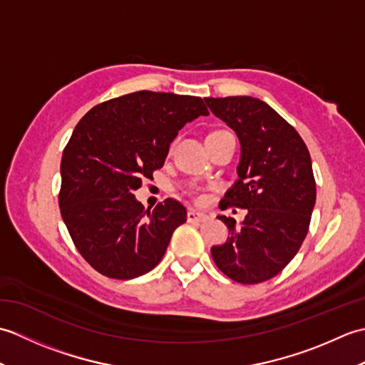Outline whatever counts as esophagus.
Masks as SVG:
<instances>
[{
  "label": "esophagus",
  "instance_id": "34e87169",
  "mask_svg": "<svg viewBox=\"0 0 365 365\" xmlns=\"http://www.w3.org/2000/svg\"><path fill=\"white\" fill-rule=\"evenodd\" d=\"M187 218L190 222H200V221H205L207 220V215L204 212H199V210H188Z\"/></svg>",
  "mask_w": 365,
  "mask_h": 365
}]
</instances>
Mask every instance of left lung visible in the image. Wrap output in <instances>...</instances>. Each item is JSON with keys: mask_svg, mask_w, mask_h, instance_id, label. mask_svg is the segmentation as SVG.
<instances>
[{"mask_svg": "<svg viewBox=\"0 0 365 365\" xmlns=\"http://www.w3.org/2000/svg\"><path fill=\"white\" fill-rule=\"evenodd\" d=\"M240 141L237 182L224 202L246 208L245 220L220 215L226 243L212 247L224 274L240 284L271 279L289 263L307 235L315 205L312 161L298 131L260 98H205Z\"/></svg>", "mask_w": 365, "mask_h": 365, "instance_id": "obj_1", "label": "left lung"}]
</instances>
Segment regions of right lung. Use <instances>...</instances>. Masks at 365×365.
<instances>
[{
	"label": "right lung",
	"mask_w": 365,
	"mask_h": 365,
	"mask_svg": "<svg viewBox=\"0 0 365 365\" xmlns=\"http://www.w3.org/2000/svg\"><path fill=\"white\" fill-rule=\"evenodd\" d=\"M208 115L200 97L139 91L92 108L61 160V215L76 250L98 273L135 279L158 265L187 208L150 210L133 192L165 165L185 123Z\"/></svg>",
	"instance_id": "obj_1"
}]
</instances>
